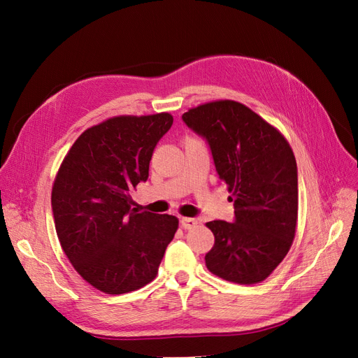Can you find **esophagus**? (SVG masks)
<instances>
[{"label":"esophagus","instance_id":"obj_1","mask_svg":"<svg viewBox=\"0 0 358 358\" xmlns=\"http://www.w3.org/2000/svg\"><path fill=\"white\" fill-rule=\"evenodd\" d=\"M197 224H199V221H197L196 218H182V220H180V225H182L185 230L196 229Z\"/></svg>","mask_w":358,"mask_h":358}]
</instances>
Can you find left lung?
Listing matches in <instances>:
<instances>
[{
	"mask_svg": "<svg viewBox=\"0 0 358 358\" xmlns=\"http://www.w3.org/2000/svg\"><path fill=\"white\" fill-rule=\"evenodd\" d=\"M182 119L208 140L218 176L234 201L233 222L206 224L215 236L206 266L230 282H262L285 258L296 236L299 188L292 149L273 125L233 100L200 104Z\"/></svg>",
	"mask_w": 358,
	"mask_h": 358,
	"instance_id": "obj_1",
	"label": "left lung"
}]
</instances>
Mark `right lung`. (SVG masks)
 I'll use <instances>...</instances> for the list:
<instances>
[{
    "mask_svg": "<svg viewBox=\"0 0 358 358\" xmlns=\"http://www.w3.org/2000/svg\"><path fill=\"white\" fill-rule=\"evenodd\" d=\"M170 113L115 116L78 137L52 187L62 251L86 282L106 294L145 287L157 273L179 220L138 212L131 191L149 176Z\"/></svg>",
    "mask_w": 358,
    "mask_h": 358,
    "instance_id": "add662e5",
    "label": "right lung"
}]
</instances>
